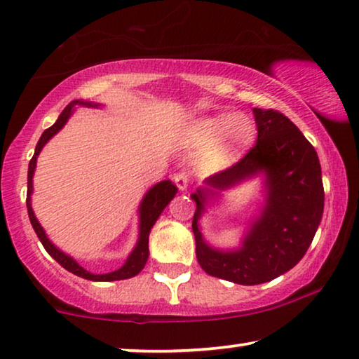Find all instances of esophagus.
Segmentation results:
<instances>
[{"label": "esophagus", "mask_w": 359, "mask_h": 359, "mask_svg": "<svg viewBox=\"0 0 359 359\" xmlns=\"http://www.w3.org/2000/svg\"><path fill=\"white\" fill-rule=\"evenodd\" d=\"M174 182H175V185L179 187V190L184 191V190L189 189L190 177H189V174H187V172H179V174L174 175Z\"/></svg>", "instance_id": "esophagus-1"}]
</instances>
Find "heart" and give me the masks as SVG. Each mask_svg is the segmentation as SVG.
<instances>
[{"label":"heart","instance_id":"heart-1","mask_svg":"<svg viewBox=\"0 0 359 359\" xmlns=\"http://www.w3.org/2000/svg\"><path fill=\"white\" fill-rule=\"evenodd\" d=\"M198 147L214 145L217 153L227 154L247 147L255 137V124L247 116L219 114L195 121L187 132Z\"/></svg>","mask_w":359,"mask_h":359}]
</instances>
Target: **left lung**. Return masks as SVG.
I'll list each match as a JSON object with an SVG mask.
<instances>
[{
	"label": "left lung",
	"instance_id": "1",
	"mask_svg": "<svg viewBox=\"0 0 359 359\" xmlns=\"http://www.w3.org/2000/svg\"><path fill=\"white\" fill-rule=\"evenodd\" d=\"M253 114L258 126L253 148L231 168L208 177V187L191 195L196 203L191 229L198 263L206 274L240 285H258L290 271L308 251L324 211L316 149L282 112L255 108ZM261 172L266 175V203L243 247L233 252L211 249L197 229L205 200Z\"/></svg>",
	"mask_w": 359,
	"mask_h": 359
}]
</instances>
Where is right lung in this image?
Segmentation results:
<instances>
[{
    "mask_svg": "<svg viewBox=\"0 0 359 359\" xmlns=\"http://www.w3.org/2000/svg\"><path fill=\"white\" fill-rule=\"evenodd\" d=\"M76 104L93 106V108L98 106L96 103H90V101H79V100L72 101V103H69L60 114V117H57V121L55 122V124H53L50 128H46V130L41 133L40 140H39V143H36L34 158H32L30 163H29V174H27V211H29L32 227H34V231H35L36 235H39L41 245L45 247L48 253H50L51 258H55L57 263H60L64 267V269L72 272V274H76L79 277H83V279H87V280H95V282H111V280L130 279V277L137 276L138 272H140L143 267H145L148 255H149V250H148L149 231H151V227L154 226V222H156L159 214L164 211V208L169 205V201L172 200L175 194H177V187H175L172 182L163 180V182H159V184H156L148 190V194L142 200L140 210H138V211H140V233H138V242L135 245V248H133L130 256H128L124 266H122L121 269H117L114 272H108V274H92V272L85 271L76 259H72L71 256L62 253L61 250H57L55 245H53L50 240H48L45 231H43V227L40 226V222L36 221L34 210H32L30 195H32V190H34V185H32V179H34V172H35L36 156L40 154L41 148L46 145V142L50 140L53 135H56V133L64 127V124H66L69 117H71L72 111H74V106H76Z\"/></svg>",
    "mask_w": 359,
    "mask_h": 359,
    "instance_id": "1",
    "label": "right lung"
}]
</instances>
